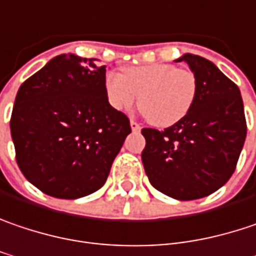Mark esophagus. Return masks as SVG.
<instances>
[{
    "label": "esophagus",
    "instance_id": "esophagus-1",
    "mask_svg": "<svg viewBox=\"0 0 256 256\" xmlns=\"http://www.w3.org/2000/svg\"><path fill=\"white\" fill-rule=\"evenodd\" d=\"M130 128L133 132H139L140 130V124L139 123H136L134 120H130Z\"/></svg>",
    "mask_w": 256,
    "mask_h": 256
}]
</instances>
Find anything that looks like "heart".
Segmentation results:
<instances>
[{
    "mask_svg": "<svg viewBox=\"0 0 256 256\" xmlns=\"http://www.w3.org/2000/svg\"><path fill=\"white\" fill-rule=\"evenodd\" d=\"M104 90L110 106L130 112L140 97V112L158 128H170L182 120L197 96V80L190 69L170 64L128 66L118 74H107Z\"/></svg>",
    "mask_w": 256,
    "mask_h": 256,
    "instance_id": "1",
    "label": "heart"
}]
</instances>
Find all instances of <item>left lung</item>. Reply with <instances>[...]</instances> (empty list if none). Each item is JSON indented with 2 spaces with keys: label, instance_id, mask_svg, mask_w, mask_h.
I'll list each match as a JSON object with an SVG mask.
<instances>
[{
  "label": "left lung",
  "instance_id": "8db88e82",
  "mask_svg": "<svg viewBox=\"0 0 256 256\" xmlns=\"http://www.w3.org/2000/svg\"><path fill=\"white\" fill-rule=\"evenodd\" d=\"M197 80L188 114L159 132L142 128L144 172L158 191L176 200H197L223 187L232 176L246 138L244 101L238 85L202 56L186 53Z\"/></svg>",
  "mask_w": 256,
  "mask_h": 256
}]
</instances>
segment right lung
<instances>
[{
    "label": "right lung",
    "instance_id": "obj_1",
    "mask_svg": "<svg viewBox=\"0 0 256 256\" xmlns=\"http://www.w3.org/2000/svg\"><path fill=\"white\" fill-rule=\"evenodd\" d=\"M106 65L74 53L54 56L24 81L11 114L23 175L40 191L74 200L104 186L132 132L104 90Z\"/></svg>",
    "mask_w": 256,
    "mask_h": 256
}]
</instances>
